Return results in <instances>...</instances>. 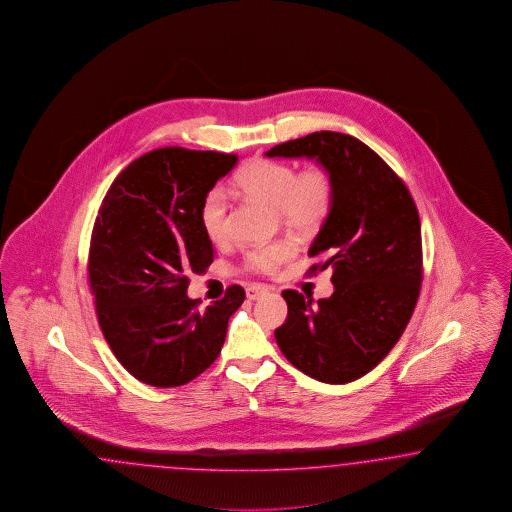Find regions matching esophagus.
<instances>
[{"instance_id": "34e87169", "label": "esophagus", "mask_w": 512, "mask_h": 512, "mask_svg": "<svg viewBox=\"0 0 512 512\" xmlns=\"http://www.w3.org/2000/svg\"><path fill=\"white\" fill-rule=\"evenodd\" d=\"M271 289L267 288V286H263V284H250L247 286V299L250 301H256V299H260L263 295H267Z\"/></svg>"}]
</instances>
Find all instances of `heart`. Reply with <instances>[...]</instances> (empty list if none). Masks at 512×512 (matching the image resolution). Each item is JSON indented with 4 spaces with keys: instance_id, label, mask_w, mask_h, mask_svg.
<instances>
[{
    "instance_id": "b5f03b06",
    "label": "heart",
    "mask_w": 512,
    "mask_h": 512,
    "mask_svg": "<svg viewBox=\"0 0 512 512\" xmlns=\"http://www.w3.org/2000/svg\"><path fill=\"white\" fill-rule=\"evenodd\" d=\"M237 189L273 208L278 221L302 236L315 234L327 223L334 208L336 185L328 169L321 165L297 172L293 165L275 159H254L239 169L234 178ZM200 224L211 241L221 243L228 236V204L223 191L213 189L200 206ZM291 239H278L245 254V269L271 275L295 254Z\"/></svg>"
}]
</instances>
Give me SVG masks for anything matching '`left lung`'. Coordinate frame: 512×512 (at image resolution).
Segmentation results:
<instances>
[{"mask_svg":"<svg viewBox=\"0 0 512 512\" xmlns=\"http://www.w3.org/2000/svg\"><path fill=\"white\" fill-rule=\"evenodd\" d=\"M265 156L315 159L336 185L334 208L308 250L321 258L310 273L332 269L334 293L314 302L282 291L288 319L276 328V343L308 377L353 382L392 351L416 308L423 275L418 208L386 161L351 135L310 133Z\"/></svg>","mask_w":512,"mask_h":512,"instance_id":"8db88e82","label":"left lung"}]
</instances>
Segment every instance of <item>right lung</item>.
Instances as JSON below:
<instances>
[{
	"label": "right lung",
	"instance_id": "add662e5",
	"mask_svg": "<svg viewBox=\"0 0 512 512\" xmlns=\"http://www.w3.org/2000/svg\"><path fill=\"white\" fill-rule=\"evenodd\" d=\"M236 154L167 146L135 159L111 184L92 228L89 282L98 323L118 362L156 388L197 379L223 349L245 289L198 310L189 275L213 262L200 206Z\"/></svg>",
	"mask_w": 512,
	"mask_h": 512
}]
</instances>
